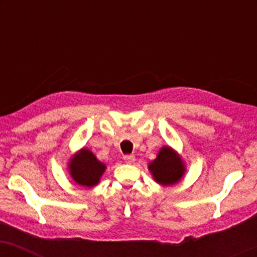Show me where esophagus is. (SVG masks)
<instances>
[{
    "label": "esophagus",
    "mask_w": 257,
    "mask_h": 257,
    "mask_svg": "<svg viewBox=\"0 0 257 257\" xmlns=\"http://www.w3.org/2000/svg\"><path fill=\"white\" fill-rule=\"evenodd\" d=\"M136 158L135 156H132V154H126V156H124V161L126 164H133L135 163Z\"/></svg>",
    "instance_id": "34e87169"
}]
</instances>
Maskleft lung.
<instances>
[{
    "mask_svg": "<svg viewBox=\"0 0 257 257\" xmlns=\"http://www.w3.org/2000/svg\"><path fill=\"white\" fill-rule=\"evenodd\" d=\"M150 171L161 185H173L180 180L185 168L177 153L170 147L160 150L157 159L150 164Z\"/></svg>",
    "mask_w": 257,
    "mask_h": 257,
    "instance_id": "8db88e82",
    "label": "left lung"
}]
</instances>
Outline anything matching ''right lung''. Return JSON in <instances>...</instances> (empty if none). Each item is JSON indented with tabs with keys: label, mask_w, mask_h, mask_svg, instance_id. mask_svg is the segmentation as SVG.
Masks as SVG:
<instances>
[{
	"label": "right lung",
	"mask_w": 257,
	"mask_h": 257,
	"mask_svg": "<svg viewBox=\"0 0 257 257\" xmlns=\"http://www.w3.org/2000/svg\"><path fill=\"white\" fill-rule=\"evenodd\" d=\"M104 171L105 165L98 161L92 152L85 149H83L75 158H72L70 163V173L73 180L77 184L86 186V187H92L97 185Z\"/></svg>",
	"instance_id": "right-lung-1"
}]
</instances>
